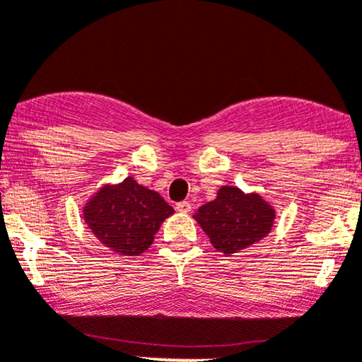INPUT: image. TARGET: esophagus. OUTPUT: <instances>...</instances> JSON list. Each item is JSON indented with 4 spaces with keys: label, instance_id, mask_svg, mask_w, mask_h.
Segmentation results:
<instances>
[{
    "label": "esophagus",
    "instance_id": "1",
    "mask_svg": "<svg viewBox=\"0 0 362 362\" xmlns=\"http://www.w3.org/2000/svg\"><path fill=\"white\" fill-rule=\"evenodd\" d=\"M175 209H177L180 214H187V212H191V203H189V202H178L177 205H175Z\"/></svg>",
    "mask_w": 362,
    "mask_h": 362
}]
</instances>
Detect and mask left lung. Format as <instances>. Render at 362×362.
<instances>
[{"label":"left lung","instance_id":"8db88e82","mask_svg":"<svg viewBox=\"0 0 362 362\" xmlns=\"http://www.w3.org/2000/svg\"><path fill=\"white\" fill-rule=\"evenodd\" d=\"M274 217V210L262 196L244 194L240 189L224 185L214 202L199 206L194 219L217 251L231 255L265 237Z\"/></svg>","mask_w":362,"mask_h":362}]
</instances>
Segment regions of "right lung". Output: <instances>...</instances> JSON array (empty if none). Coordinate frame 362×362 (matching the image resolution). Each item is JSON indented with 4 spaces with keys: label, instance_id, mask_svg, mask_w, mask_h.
<instances>
[{
    "label": "right lung",
    "instance_id": "right-lung-1",
    "mask_svg": "<svg viewBox=\"0 0 362 362\" xmlns=\"http://www.w3.org/2000/svg\"><path fill=\"white\" fill-rule=\"evenodd\" d=\"M173 212L159 192L129 177L100 189L84 206V221L104 245L134 256L150 247L163 221Z\"/></svg>",
    "mask_w": 362,
    "mask_h": 362
}]
</instances>
